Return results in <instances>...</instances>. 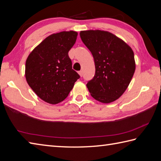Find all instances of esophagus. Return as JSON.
<instances>
[{
    "instance_id": "esophagus-1",
    "label": "esophagus",
    "mask_w": 161,
    "mask_h": 161,
    "mask_svg": "<svg viewBox=\"0 0 161 161\" xmlns=\"http://www.w3.org/2000/svg\"><path fill=\"white\" fill-rule=\"evenodd\" d=\"M78 73H79L80 77H82V75H83V71H82V70H80V71L78 72Z\"/></svg>"
}]
</instances>
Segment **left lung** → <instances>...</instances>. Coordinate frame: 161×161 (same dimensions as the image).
Listing matches in <instances>:
<instances>
[{
	"instance_id": "8db88e82",
	"label": "left lung",
	"mask_w": 161,
	"mask_h": 161,
	"mask_svg": "<svg viewBox=\"0 0 161 161\" xmlns=\"http://www.w3.org/2000/svg\"><path fill=\"white\" fill-rule=\"evenodd\" d=\"M80 34L95 64V75L86 84L91 95L102 103L113 102L120 97L131 81L136 66L134 52L110 32L88 30Z\"/></svg>"
}]
</instances>
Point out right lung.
<instances>
[{
	"mask_svg": "<svg viewBox=\"0 0 161 161\" xmlns=\"http://www.w3.org/2000/svg\"><path fill=\"white\" fill-rule=\"evenodd\" d=\"M73 31L53 33L44 39L28 56L25 77L39 97L51 104L64 100L80 76L72 69L69 51L76 42Z\"/></svg>",
	"mask_w": 161,
	"mask_h": 161,
	"instance_id": "1",
	"label": "right lung"
}]
</instances>
